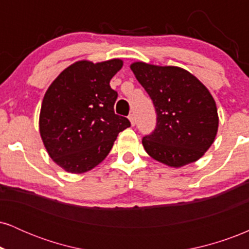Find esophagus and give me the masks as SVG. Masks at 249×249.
<instances>
[{"instance_id": "obj_1", "label": "esophagus", "mask_w": 249, "mask_h": 249, "mask_svg": "<svg viewBox=\"0 0 249 249\" xmlns=\"http://www.w3.org/2000/svg\"><path fill=\"white\" fill-rule=\"evenodd\" d=\"M128 119H130V122H131V125H133L136 124V116H134V113H131L130 116H128Z\"/></svg>"}]
</instances>
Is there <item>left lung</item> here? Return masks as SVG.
Segmentation results:
<instances>
[{"label": "left lung", "instance_id": "8db88e82", "mask_svg": "<svg viewBox=\"0 0 249 249\" xmlns=\"http://www.w3.org/2000/svg\"><path fill=\"white\" fill-rule=\"evenodd\" d=\"M131 70L152 99L157 125L142 138L145 151L156 160L181 167L198 160L218 132V110L207 88L178 67L136 62Z\"/></svg>", "mask_w": 249, "mask_h": 249}]
</instances>
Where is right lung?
I'll use <instances>...</instances> for the list:
<instances>
[{"instance_id":"right-lung-1","label":"right lung","mask_w":249,"mask_h":249,"mask_svg":"<svg viewBox=\"0 0 249 249\" xmlns=\"http://www.w3.org/2000/svg\"><path fill=\"white\" fill-rule=\"evenodd\" d=\"M122 67L118 58L96 64L76 62L45 92L39 133L50 158L68 172L84 173L97 166L118 133L131 126L113 110L118 93L110 81Z\"/></svg>"}]
</instances>
